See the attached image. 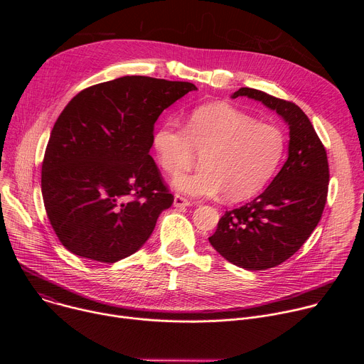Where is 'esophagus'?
<instances>
[{
	"mask_svg": "<svg viewBox=\"0 0 364 364\" xmlns=\"http://www.w3.org/2000/svg\"><path fill=\"white\" fill-rule=\"evenodd\" d=\"M193 203L188 200V198H186L184 196H180V194H176L174 196V205L176 207H188V205H191Z\"/></svg>",
	"mask_w": 364,
	"mask_h": 364,
	"instance_id": "1",
	"label": "esophagus"
}]
</instances>
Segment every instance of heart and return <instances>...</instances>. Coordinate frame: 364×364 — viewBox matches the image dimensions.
<instances>
[{"label": "heart", "mask_w": 364, "mask_h": 364, "mask_svg": "<svg viewBox=\"0 0 364 364\" xmlns=\"http://www.w3.org/2000/svg\"><path fill=\"white\" fill-rule=\"evenodd\" d=\"M164 171L180 174L201 155L203 167L174 178V186L194 197L222 191L228 201L246 200L261 191L278 170L287 148L284 132L259 124L225 103L196 109L186 127L166 122L154 136Z\"/></svg>", "instance_id": "obj_1"}]
</instances>
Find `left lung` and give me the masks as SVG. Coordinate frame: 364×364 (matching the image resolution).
Returning <instances> with one entry per match:
<instances>
[{"mask_svg":"<svg viewBox=\"0 0 364 364\" xmlns=\"http://www.w3.org/2000/svg\"><path fill=\"white\" fill-rule=\"evenodd\" d=\"M239 96L262 102L288 122V160L264 193L220 218L209 242L233 265L262 271L285 262L313 233L327 203L330 170L326 146L294 102L252 87L233 93Z\"/></svg>","mask_w":364,"mask_h":364,"instance_id":"1","label":"left lung"}]
</instances>
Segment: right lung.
Masks as SVG:
<instances>
[{
    "mask_svg": "<svg viewBox=\"0 0 364 364\" xmlns=\"http://www.w3.org/2000/svg\"><path fill=\"white\" fill-rule=\"evenodd\" d=\"M197 87L124 76L80 90L46 146L41 194L48 222L72 253L114 264L151 236L174 196L149 155L154 127Z\"/></svg>",
    "mask_w": 364,
    "mask_h": 364,
    "instance_id": "add662e5",
    "label": "right lung"
}]
</instances>
